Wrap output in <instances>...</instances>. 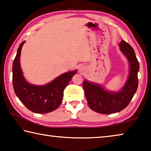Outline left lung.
Returning a JSON list of instances; mask_svg holds the SVG:
<instances>
[{"mask_svg":"<svg viewBox=\"0 0 151 151\" xmlns=\"http://www.w3.org/2000/svg\"><path fill=\"white\" fill-rule=\"evenodd\" d=\"M121 52L129 62V71L127 81L119 91H109L99 83L85 80L83 87L90 108L102 114L119 112L129 105L138 88L139 63L132 46L124 40L120 42Z\"/></svg>","mask_w":151,"mask_h":151,"instance_id":"8db88e82","label":"left lung"}]
</instances>
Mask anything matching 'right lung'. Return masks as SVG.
Masks as SVG:
<instances>
[{"label":"right lung","instance_id":"1","mask_svg":"<svg viewBox=\"0 0 151 151\" xmlns=\"http://www.w3.org/2000/svg\"><path fill=\"white\" fill-rule=\"evenodd\" d=\"M24 43L25 41L22 42L19 45L13 63L14 91L21 102L32 112L40 114L51 112L61 105L65 88L77 70L63 73L45 85L29 83L23 75L20 66L21 51Z\"/></svg>","mask_w":151,"mask_h":151}]
</instances>
